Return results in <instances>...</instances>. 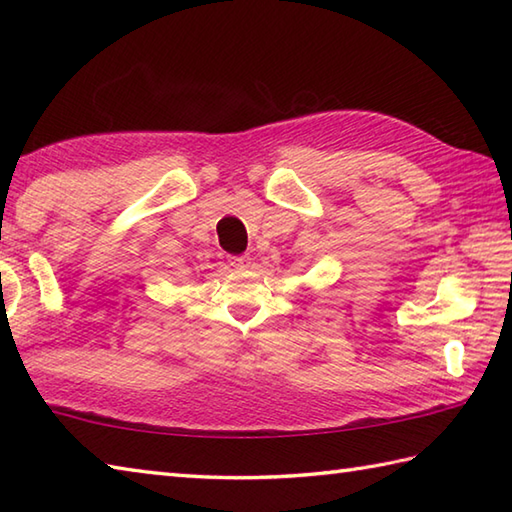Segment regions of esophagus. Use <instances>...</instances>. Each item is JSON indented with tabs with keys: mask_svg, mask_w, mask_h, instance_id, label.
Here are the masks:
<instances>
[{
	"mask_svg": "<svg viewBox=\"0 0 512 512\" xmlns=\"http://www.w3.org/2000/svg\"><path fill=\"white\" fill-rule=\"evenodd\" d=\"M228 262H231V266H233V268H237V270H246V268L253 266V257H250V255L246 253V255L228 257Z\"/></svg>",
	"mask_w": 512,
	"mask_h": 512,
	"instance_id": "esophagus-1",
	"label": "esophagus"
}]
</instances>
